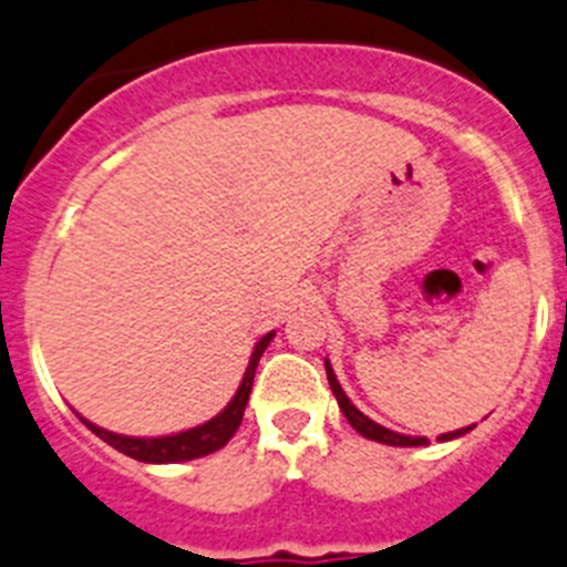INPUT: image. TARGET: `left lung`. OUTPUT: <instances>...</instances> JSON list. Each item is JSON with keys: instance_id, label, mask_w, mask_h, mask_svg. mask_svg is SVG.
<instances>
[{"instance_id": "obj_1", "label": "left lung", "mask_w": 567, "mask_h": 567, "mask_svg": "<svg viewBox=\"0 0 567 567\" xmlns=\"http://www.w3.org/2000/svg\"><path fill=\"white\" fill-rule=\"evenodd\" d=\"M324 370H328V381H330V390H333L336 401H339L341 412H344V417L350 421V426H353L359 435L370 437V441H379V443H386V446H426V437H412V435H401V432H392L386 430V426H381V423L370 421V417L364 415L361 410H355L353 401L344 395V390H341L339 379H336L333 367H330V361H324ZM472 430V426H463V430H455V432H446V435H441L437 441H452V437H461L466 435V432Z\"/></svg>"}]
</instances>
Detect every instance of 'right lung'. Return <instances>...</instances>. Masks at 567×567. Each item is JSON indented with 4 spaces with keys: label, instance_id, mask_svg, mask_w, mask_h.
<instances>
[{
    "label": "right lung",
    "instance_id": "right-lung-1",
    "mask_svg": "<svg viewBox=\"0 0 567 567\" xmlns=\"http://www.w3.org/2000/svg\"><path fill=\"white\" fill-rule=\"evenodd\" d=\"M271 339L274 333H268L257 341L251 361H248L246 375H243V384H239L237 395L231 398V404H228L220 415H214L212 421L200 423V426H195V430L177 432V435H166V437H130V435H118V432L101 430V426H95L93 421L81 417L79 412H75V415H79L86 430H93L101 441L110 443L112 449H118V452H124V455L135 457V461L141 463H181V461H195V457H206L212 455V452H217V449L226 446V443L234 437V432L239 430L243 412H246V404H248V395H251L254 372H257L259 359H262L265 347L271 344Z\"/></svg>",
    "mask_w": 567,
    "mask_h": 567
}]
</instances>
